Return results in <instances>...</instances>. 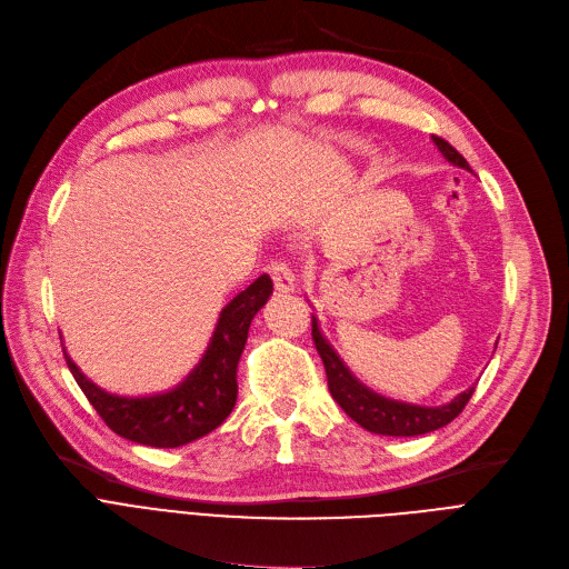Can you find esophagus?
Masks as SVG:
<instances>
[{
	"label": "esophagus",
	"instance_id": "34e87169",
	"mask_svg": "<svg viewBox=\"0 0 569 569\" xmlns=\"http://www.w3.org/2000/svg\"><path fill=\"white\" fill-rule=\"evenodd\" d=\"M266 270H268V276L273 278V284H276V289L278 291H282V293H287V291H293V284H296V278H293V273H291V268L284 263V261H270L268 266H266Z\"/></svg>",
	"mask_w": 569,
	"mask_h": 569
}]
</instances>
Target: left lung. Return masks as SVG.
I'll return each mask as SVG.
<instances>
[{"instance_id": "left-lung-1", "label": "left lung", "mask_w": 569, "mask_h": 569, "mask_svg": "<svg viewBox=\"0 0 569 569\" xmlns=\"http://www.w3.org/2000/svg\"><path fill=\"white\" fill-rule=\"evenodd\" d=\"M432 143L438 146V150L442 152V157L449 161V164L470 171V164L463 159V154L456 148H451L445 139L432 137ZM312 340L323 361V368H327L329 391L333 400L347 412V417L355 419L366 430L377 432V436L412 438V436H423V432L438 430L461 415L475 393V387H470L463 393H458L451 402L438 405V408L391 400L387 396L375 393L363 382H359L355 375H351V370L338 357V351L331 347V342L323 338L315 315H312Z\"/></svg>"}]
</instances>
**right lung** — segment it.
<instances>
[{
  "mask_svg": "<svg viewBox=\"0 0 569 569\" xmlns=\"http://www.w3.org/2000/svg\"><path fill=\"white\" fill-rule=\"evenodd\" d=\"M273 293V280L266 273L248 289L236 293L222 308L201 361L180 385L152 396L108 393L64 355L80 391L97 415L120 438L146 447L173 449L194 442L218 428L233 410L238 398L236 370L254 315Z\"/></svg>",
  "mask_w": 569,
  "mask_h": 569,
  "instance_id": "obj_1",
  "label": "right lung"
}]
</instances>
